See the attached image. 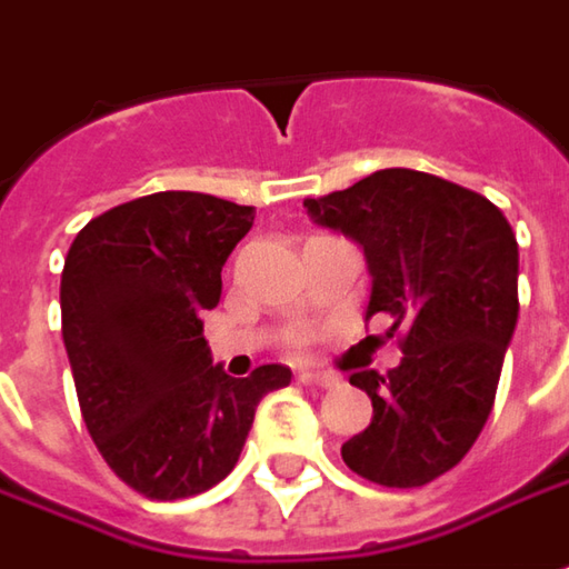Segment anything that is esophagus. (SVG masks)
<instances>
[{"label":"esophagus","instance_id":"34e87169","mask_svg":"<svg viewBox=\"0 0 569 569\" xmlns=\"http://www.w3.org/2000/svg\"><path fill=\"white\" fill-rule=\"evenodd\" d=\"M299 378H302V383H308V387H321V390L337 387V378H333V375H321V371H302Z\"/></svg>","mask_w":569,"mask_h":569}]
</instances>
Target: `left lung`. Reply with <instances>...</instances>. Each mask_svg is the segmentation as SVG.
<instances>
[{"label":"left lung","instance_id":"obj_1","mask_svg":"<svg viewBox=\"0 0 569 569\" xmlns=\"http://www.w3.org/2000/svg\"><path fill=\"white\" fill-rule=\"evenodd\" d=\"M308 217L365 251V321L402 330V362L349 383L371 397V425L343 462L383 488L428 485L469 453L488 421L519 315L517 236L488 198L416 169H381L308 198Z\"/></svg>","mask_w":569,"mask_h":569}]
</instances>
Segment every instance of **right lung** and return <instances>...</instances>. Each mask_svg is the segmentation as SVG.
<instances>
[{
	"label": "right lung",
	"instance_id": "obj_1",
	"mask_svg": "<svg viewBox=\"0 0 569 569\" xmlns=\"http://www.w3.org/2000/svg\"><path fill=\"white\" fill-rule=\"evenodd\" d=\"M254 207L157 191L90 220L62 270V340L90 438L144 498L201 495L232 472L254 409L292 381L286 365L229 378L201 315Z\"/></svg>",
	"mask_w": 569,
	"mask_h": 569
}]
</instances>
